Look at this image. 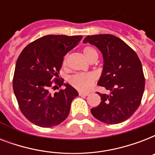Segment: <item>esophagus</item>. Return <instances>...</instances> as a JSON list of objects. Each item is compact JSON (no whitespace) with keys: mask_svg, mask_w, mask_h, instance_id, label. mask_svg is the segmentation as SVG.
Instances as JSON below:
<instances>
[{"mask_svg":"<svg viewBox=\"0 0 155 155\" xmlns=\"http://www.w3.org/2000/svg\"><path fill=\"white\" fill-rule=\"evenodd\" d=\"M79 95H80V96H81V97H86V96H87V95H88V93H87V92H79Z\"/></svg>","mask_w":155,"mask_h":155,"instance_id":"1","label":"esophagus"}]
</instances>
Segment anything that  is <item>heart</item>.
<instances>
[{
  "label": "heart",
  "mask_w": 155,
  "mask_h": 155,
  "mask_svg": "<svg viewBox=\"0 0 155 155\" xmlns=\"http://www.w3.org/2000/svg\"><path fill=\"white\" fill-rule=\"evenodd\" d=\"M84 54L87 60L91 61L92 59H97L98 53L92 47H86L84 48ZM68 55L64 56L63 59V65L66 66L68 63ZM96 77L92 73L87 74H75L69 78V82L73 87L77 88L80 91L86 92L92 87L93 83L95 82Z\"/></svg>",
  "instance_id": "heart-1"
}]
</instances>
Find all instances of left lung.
I'll use <instances>...</instances> for the list:
<instances>
[{"label":"left lung","mask_w":155,"mask_h":155,"mask_svg":"<svg viewBox=\"0 0 155 155\" xmlns=\"http://www.w3.org/2000/svg\"><path fill=\"white\" fill-rule=\"evenodd\" d=\"M89 42L101 51L104 68L98 85L110 91L102 94L100 104L91 109L95 118L115 125L130 118L139 107L145 88L142 63L136 52L124 41L112 35H88Z\"/></svg>","instance_id":"left-lung-1"}]
</instances>
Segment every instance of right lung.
<instances>
[{
    "mask_svg": "<svg viewBox=\"0 0 155 155\" xmlns=\"http://www.w3.org/2000/svg\"><path fill=\"white\" fill-rule=\"evenodd\" d=\"M82 36L46 35L23 49L16 63L13 88L21 112L33 124L43 128L59 125L68 117L78 92L58 80L63 56ZM65 90L52 94L56 85ZM58 89V87L57 88Z\"/></svg>",
    "mask_w": 155,
    "mask_h": 155,
    "instance_id": "add662e5",
    "label": "right lung"
}]
</instances>
